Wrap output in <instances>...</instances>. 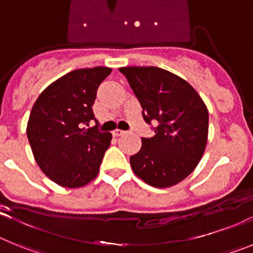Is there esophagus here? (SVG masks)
Wrapping results in <instances>:
<instances>
[{
	"instance_id": "34e87169",
	"label": "esophagus",
	"mask_w": 253,
	"mask_h": 253,
	"mask_svg": "<svg viewBox=\"0 0 253 253\" xmlns=\"http://www.w3.org/2000/svg\"><path fill=\"white\" fill-rule=\"evenodd\" d=\"M124 134H126V131L120 130V129H115V130L113 131L114 137H122V135H124Z\"/></svg>"
}]
</instances>
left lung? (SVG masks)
I'll use <instances>...</instances> for the list:
<instances>
[{
    "mask_svg": "<svg viewBox=\"0 0 253 253\" xmlns=\"http://www.w3.org/2000/svg\"><path fill=\"white\" fill-rule=\"evenodd\" d=\"M139 100L146 123H156L154 137L142 138L130 157L134 173L153 187H169L195 169L208 142L209 114L195 88L158 67H123Z\"/></svg>",
    "mask_w": 253,
    "mask_h": 253,
    "instance_id": "obj_1",
    "label": "left lung"
}]
</instances>
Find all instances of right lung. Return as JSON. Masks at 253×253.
I'll return each instance as SVG.
<instances>
[{"instance_id":"add662e5","label":"right lung","mask_w":253,"mask_h":253,"mask_svg":"<svg viewBox=\"0 0 253 253\" xmlns=\"http://www.w3.org/2000/svg\"><path fill=\"white\" fill-rule=\"evenodd\" d=\"M111 73L107 67L75 69L49 84L35 101L26 134L40 169L68 189L95 180L111 142V133L97 125L92 105L100 84Z\"/></svg>"}]
</instances>
